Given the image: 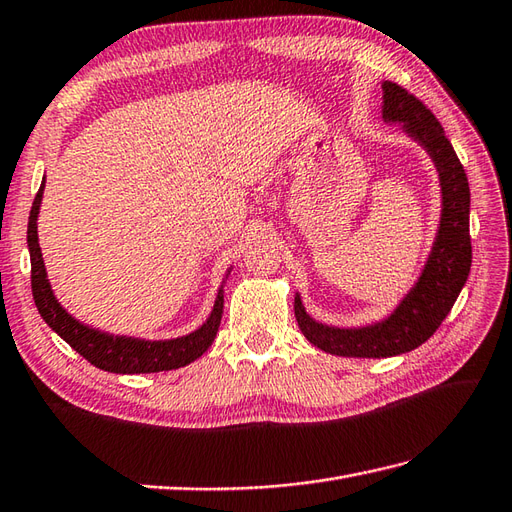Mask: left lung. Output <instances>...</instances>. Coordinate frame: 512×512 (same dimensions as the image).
Listing matches in <instances>:
<instances>
[{"label": "left lung", "instance_id": "1", "mask_svg": "<svg viewBox=\"0 0 512 512\" xmlns=\"http://www.w3.org/2000/svg\"><path fill=\"white\" fill-rule=\"evenodd\" d=\"M382 120L399 124L401 133L419 144L434 163L441 216L419 277L375 323L358 327L320 323L305 310L301 294H294V316L303 336L320 351L342 358H392L421 347L454 307L471 270L469 181L443 126L421 100L390 80L382 82Z\"/></svg>", "mask_w": 512, "mask_h": 512}]
</instances>
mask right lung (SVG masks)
<instances>
[{
    "label": "right lung",
    "instance_id": "add662e5",
    "mask_svg": "<svg viewBox=\"0 0 512 512\" xmlns=\"http://www.w3.org/2000/svg\"><path fill=\"white\" fill-rule=\"evenodd\" d=\"M43 192L45 176L41 181L39 194L32 202L28 220V251L32 266V296L47 327L56 331L71 349L80 353L82 358L91 362L95 368H102V371L117 375L174 371V368H181L198 360L200 355L211 347L213 338L218 334L224 307V283H227L233 266H229L227 272H224L209 316L202 320L200 327L189 331L185 336L168 340H146L135 336H115L109 334V331L95 329L65 310L61 301L56 299L50 279H47V268L39 246V211L43 202Z\"/></svg>",
    "mask_w": 512,
    "mask_h": 512
}]
</instances>
